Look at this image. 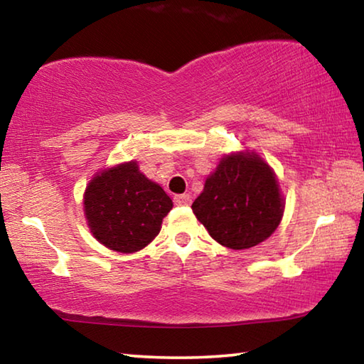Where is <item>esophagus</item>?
<instances>
[{
  "label": "esophagus",
  "instance_id": "esophagus-1",
  "mask_svg": "<svg viewBox=\"0 0 364 364\" xmlns=\"http://www.w3.org/2000/svg\"><path fill=\"white\" fill-rule=\"evenodd\" d=\"M173 202L176 205H189L191 204V196L189 194H176L173 197Z\"/></svg>",
  "mask_w": 364,
  "mask_h": 364
}]
</instances>
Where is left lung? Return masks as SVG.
<instances>
[{"mask_svg": "<svg viewBox=\"0 0 364 364\" xmlns=\"http://www.w3.org/2000/svg\"><path fill=\"white\" fill-rule=\"evenodd\" d=\"M193 212L218 244L242 250L276 231L284 215V197L273 168L257 152H231L207 176Z\"/></svg>", "mask_w": 364, "mask_h": 364, "instance_id": "8db88e82", "label": "left lung"}]
</instances>
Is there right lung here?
I'll return each mask as SVG.
<instances>
[{
    "label": "right lung",
    "instance_id": "right-lung-1",
    "mask_svg": "<svg viewBox=\"0 0 364 364\" xmlns=\"http://www.w3.org/2000/svg\"><path fill=\"white\" fill-rule=\"evenodd\" d=\"M171 207L167 193L141 173L136 160L97 171L83 194L91 234L120 254H133L152 242Z\"/></svg>",
    "mask_w": 364,
    "mask_h": 364
}]
</instances>
